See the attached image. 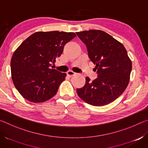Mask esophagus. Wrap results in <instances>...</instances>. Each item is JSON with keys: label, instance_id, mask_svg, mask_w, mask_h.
I'll return each instance as SVG.
<instances>
[{"label": "esophagus", "instance_id": "34e87169", "mask_svg": "<svg viewBox=\"0 0 148 148\" xmlns=\"http://www.w3.org/2000/svg\"><path fill=\"white\" fill-rule=\"evenodd\" d=\"M75 74H76V73H75L74 72L72 71H69L67 72V73H66L67 76H69V77H71L72 76H74V75H75Z\"/></svg>", "mask_w": 148, "mask_h": 148}]
</instances>
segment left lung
<instances>
[{"mask_svg": "<svg viewBox=\"0 0 148 148\" xmlns=\"http://www.w3.org/2000/svg\"><path fill=\"white\" fill-rule=\"evenodd\" d=\"M86 45L88 56L96 65L97 78L77 89L78 96L92 106L111 103L124 92L129 82L132 62L123 45L101 30L76 32Z\"/></svg>", "mask_w": 148, "mask_h": 148, "instance_id": "obj_1", "label": "left lung"}]
</instances>
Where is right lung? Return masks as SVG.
I'll return each mask as SVG.
<instances>
[{
    "instance_id": "add662e5",
    "label": "right lung",
    "mask_w": 148,
    "mask_h": 148,
    "mask_svg": "<svg viewBox=\"0 0 148 148\" xmlns=\"http://www.w3.org/2000/svg\"><path fill=\"white\" fill-rule=\"evenodd\" d=\"M74 32H37L19 46L11 59V73L17 91L27 101L43 102L56 95L66 73L51 69Z\"/></svg>"
}]
</instances>
